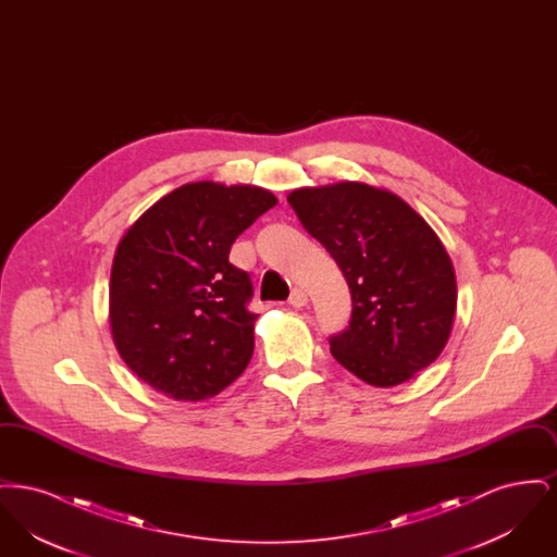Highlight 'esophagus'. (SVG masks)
Listing matches in <instances>:
<instances>
[{
    "label": "esophagus",
    "instance_id": "1",
    "mask_svg": "<svg viewBox=\"0 0 557 557\" xmlns=\"http://www.w3.org/2000/svg\"><path fill=\"white\" fill-rule=\"evenodd\" d=\"M288 302H290L292 307L300 309V307H305L309 302V296H307V292L302 290V288H294Z\"/></svg>",
    "mask_w": 557,
    "mask_h": 557
}]
</instances>
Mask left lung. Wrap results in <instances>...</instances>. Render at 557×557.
Listing matches in <instances>:
<instances>
[{
  "instance_id": "obj_1",
  "label": "left lung",
  "mask_w": 557,
  "mask_h": 557,
  "mask_svg": "<svg viewBox=\"0 0 557 557\" xmlns=\"http://www.w3.org/2000/svg\"><path fill=\"white\" fill-rule=\"evenodd\" d=\"M302 227L345 275L352 313L330 336L334 359L371 386H397L447 345L457 288L449 255L398 196L343 182L288 196Z\"/></svg>"
}]
</instances>
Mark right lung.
I'll return each mask as SVG.
<instances>
[{
  "label": "right lung",
  "instance_id": "obj_1",
  "mask_svg": "<svg viewBox=\"0 0 557 557\" xmlns=\"http://www.w3.org/2000/svg\"><path fill=\"white\" fill-rule=\"evenodd\" d=\"M277 198L257 186L177 187L123 236L110 273V327L137 377L175 400L230 386L255 350L252 282L230 248Z\"/></svg>",
  "mask_w": 557,
  "mask_h": 557
}]
</instances>
